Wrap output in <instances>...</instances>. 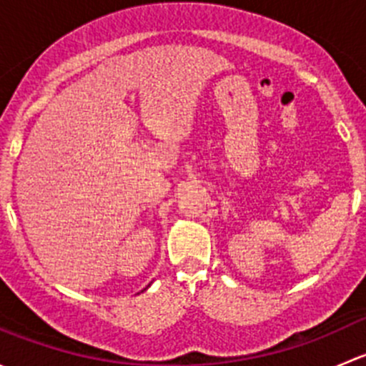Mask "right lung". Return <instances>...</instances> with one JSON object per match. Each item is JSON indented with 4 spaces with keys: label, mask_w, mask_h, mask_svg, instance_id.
Returning a JSON list of instances; mask_svg holds the SVG:
<instances>
[{
    "label": "right lung",
    "mask_w": 366,
    "mask_h": 366,
    "mask_svg": "<svg viewBox=\"0 0 366 366\" xmlns=\"http://www.w3.org/2000/svg\"><path fill=\"white\" fill-rule=\"evenodd\" d=\"M149 287H150V283H149V285H147V287H145V289H143V290H147V289H149ZM143 290H142V292H143Z\"/></svg>",
    "instance_id": "right-lung-1"
}]
</instances>
